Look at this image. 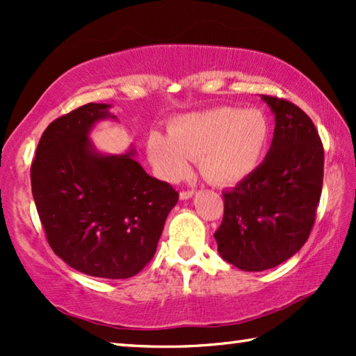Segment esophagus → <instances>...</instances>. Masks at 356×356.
Masks as SVG:
<instances>
[{
	"mask_svg": "<svg viewBox=\"0 0 356 356\" xmlns=\"http://www.w3.org/2000/svg\"><path fill=\"white\" fill-rule=\"evenodd\" d=\"M193 195H195V191H183V192H179V198L188 200V198H192Z\"/></svg>",
	"mask_w": 356,
	"mask_h": 356,
	"instance_id": "34e87169",
	"label": "esophagus"
}]
</instances>
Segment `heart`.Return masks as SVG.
Listing matches in <instances>:
<instances>
[{
	"label": "heart",
	"instance_id": "1",
	"mask_svg": "<svg viewBox=\"0 0 356 356\" xmlns=\"http://www.w3.org/2000/svg\"><path fill=\"white\" fill-rule=\"evenodd\" d=\"M272 140V122L258 108L216 107L184 115L169 136L154 132L147 155L164 179L184 177L191 158L198 156L204 175L220 184L241 181L263 161Z\"/></svg>",
	"mask_w": 356,
	"mask_h": 356
}]
</instances>
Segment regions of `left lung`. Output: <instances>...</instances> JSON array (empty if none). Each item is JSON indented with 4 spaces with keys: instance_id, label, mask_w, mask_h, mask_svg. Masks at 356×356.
Listing matches in <instances>:
<instances>
[{
    "instance_id": "left-lung-1",
    "label": "left lung",
    "mask_w": 356,
    "mask_h": 356,
    "mask_svg": "<svg viewBox=\"0 0 356 356\" xmlns=\"http://www.w3.org/2000/svg\"><path fill=\"white\" fill-rule=\"evenodd\" d=\"M275 115L264 161L222 192L224 216L215 232L218 252L245 272L277 267L307 241L320 204L324 149L314 122L287 99L261 95Z\"/></svg>"
}]
</instances>
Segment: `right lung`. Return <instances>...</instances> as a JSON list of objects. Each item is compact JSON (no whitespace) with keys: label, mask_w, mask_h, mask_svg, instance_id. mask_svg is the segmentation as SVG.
I'll return each instance as SVG.
<instances>
[{"label":"right lung","mask_w":356,"mask_h":356,"mask_svg":"<svg viewBox=\"0 0 356 356\" xmlns=\"http://www.w3.org/2000/svg\"><path fill=\"white\" fill-rule=\"evenodd\" d=\"M108 107L89 103L50 122L36 147L31 183L55 255L90 277L124 280L154 258L178 192L147 175L134 149L103 155L93 147V124L117 118Z\"/></svg>","instance_id":"1"}]
</instances>
